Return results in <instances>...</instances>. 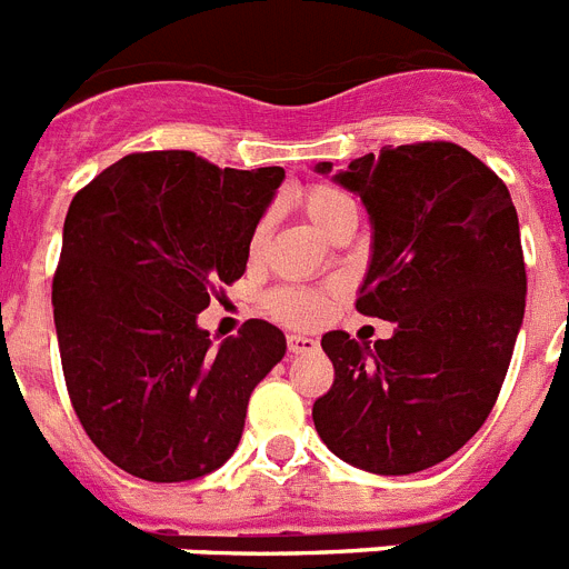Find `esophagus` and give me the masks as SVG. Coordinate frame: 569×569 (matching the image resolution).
Listing matches in <instances>:
<instances>
[{
    "label": "esophagus",
    "instance_id": "obj_1",
    "mask_svg": "<svg viewBox=\"0 0 569 569\" xmlns=\"http://www.w3.org/2000/svg\"><path fill=\"white\" fill-rule=\"evenodd\" d=\"M288 348L290 353H308V351H317L319 342L317 339L305 337V333H288Z\"/></svg>",
    "mask_w": 569,
    "mask_h": 569
}]
</instances>
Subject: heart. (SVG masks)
Here are the masks:
<instances>
[{"instance_id": "b5f03b06", "label": "heart", "mask_w": 569, "mask_h": 569, "mask_svg": "<svg viewBox=\"0 0 569 569\" xmlns=\"http://www.w3.org/2000/svg\"><path fill=\"white\" fill-rule=\"evenodd\" d=\"M302 207L305 212H308L310 221L325 232L339 216H342V212L353 210V201L345 196L342 189L328 187V183H317V187L305 189ZM264 232H267V224L256 227V232H252V250L264 241ZM267 305H270V310H273L276 317L293 325H310L322 317V299L308 293V290L281 288L267 299Z\"/></svg>"}]
</instances>
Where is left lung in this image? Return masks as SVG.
<instances>
[{"label": "left lung", "instance_id": "obj_1", "mask_svg": "<svg viewBox=\"0 0 569 569\" xmlns=\"http://www.w3.org/2000/svg\"><path fill=\"white\" fill-rule=\"evenodd\" d=\"M333 181L362 198L373 230L357 310L395 333L373 348L325 333L333 386L313 402V426L345 463L423 472L501 395L527 305L516 203L483 160L446 140L362 154Z\"/></svg>", "mask_w": 569, "mask_h": 569}]
</instances>
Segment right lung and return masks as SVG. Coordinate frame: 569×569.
<instances>
[{
  "label": "right lung",
  "instance_id": "1",
  "mask_svg": "<svg viewBox=\"0 0 569 569\" xmlns=\"http://www.w3.org/2000/svg\"><path fill=\"white\" fill-rule=\"evenodd\" d=\"M281 181V167L134 152L68 207L51 290L62 373L86 435L123 472L196 480L236 451L252 388L288 342L250 319L212 348L198 313L244 276Z\"/></svg>",
  "mask_w": 569,
  "mask_h": 569
}]
</instances>
